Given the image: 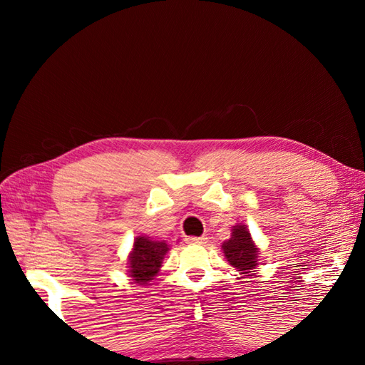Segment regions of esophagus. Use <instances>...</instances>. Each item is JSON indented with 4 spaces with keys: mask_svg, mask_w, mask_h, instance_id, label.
Here are the masks:
<instances>
[{
    "mask_svg": "<svg viewBox=\"0 0 365 365\" xmlns=\"http://www.w3.org/2000/svg\"><path fill=\"white\" fill-rule=\"evenodd\" d=\"M185 242L191 243V245H205L207 242V238L202 235V237H187L185 238Z\"/></svg>",
    "mask_w": 365,
    "mask_h": 365,
    "instance_id": "esophagus-1",
    "label": "esophagus"
}]
</instances>
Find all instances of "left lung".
I'll use <instances>...</instances> for the list:
<instances>
[{"instance_id":"1","label":"left lung","mask_w":365,"mask_h":365,"mask_svg":"<svg viewBox=\"0 0 365 365\" xmlns=\"http://www.w3.org/2000/svg\"><path fill=\"white\" fill-rule=\"evenodd\" d=\"M222 251L230 265L238 269L240 274H250L257 265L259 250L251 240V233L246 225H233L230 240L222 243Z\"/></svg>"}]
</instances>
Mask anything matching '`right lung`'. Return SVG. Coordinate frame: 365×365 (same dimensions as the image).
Returning a JSON list of instances; mask_svg holds the SVG:
<instances>
[{
    "mask_svg": "<svg viewBox=\"0 0 365 365\" xmlns=\"http://www.w3.org/2000/svg\"><path fill=\"white\" fill-rule=\"evenodd\" d=\"M169 245L150 237H137L133 242V250L128 256V275L138 285L151 282L158 275L163 265Z\"/></svg>",
    "mask_w": 365,
    "mask_h": 365,
    "instance_id": "1",
    "label": "right lung"
}]
</instances>
